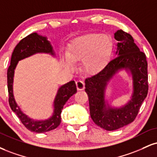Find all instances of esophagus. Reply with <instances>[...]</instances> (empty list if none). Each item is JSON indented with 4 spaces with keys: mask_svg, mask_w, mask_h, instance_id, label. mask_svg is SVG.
Returning a JSON list of instances; mask_svg holds the SVG:
<instances>
[{
    "mask_svg": "<svg viewBox=\"0 0 157 157\" xmlns=\"http://www.w3.org/2000/svg\"><path fill=\"white\" fill-rule=\"evenodd\" d=\"M76 86H77V90H83L85 88V83H84L83 81H82V80L76 81Z\"/></svg>",
    "mask_w": 157,
    "mask_h": 157,
    "instance_id": "34e87169",
    "label": "esophagus"
}]
</instances>
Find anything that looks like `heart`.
<instances>
[{"mask_svg": "<svg viewBox=\"0 0 157 157\" xmlns=\"http://www.w3.org/2000/svg\"><path fill=\"white\" fill-rule=\"evenodd\" d=\"M112 48V42L106 34L89 33L77 38L73 41L67 52L69 59L66 60L68 67H72L71 61L82 60V67L88 72L99 69Z\"/></svg>", "mask_w": 157, "mask_h": 157, "instance_id": "b5f03b06", "label": "heart"}]
</instances>
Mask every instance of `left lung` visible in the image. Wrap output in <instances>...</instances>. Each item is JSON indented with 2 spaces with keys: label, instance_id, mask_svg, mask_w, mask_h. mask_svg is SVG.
Wrapping results in <instances>:
<instances>
[{
  "label": "left lung",
  "instance_id": "8db88e82",
  "mask_svg": "<svg viewBox=\"0 0 157 157\" xmlns=\"http://www.w3.org/2000/svg\"><path fill=\"white\" fill-rule=\"evenodd\" d=\"M114 35L118 41L117 57L85 80L90 117L97 126L107 131L120 129L134 121L148 90V63L145 53L140 50L129 33L118 30ZM122 69L129 71L133 77V96L124 106L112 108L105 104V89L107 82Z\"/></svg>",
  "mask_w": 157,
  "mask_h": 157
}]
</instances>
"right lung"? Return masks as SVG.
I'll use <instances>...</instances> for the list:
<instances>
[{
    "label": "right lung",
    "mask_w": 157,
    "mask_h": 157,
    "mask_svg": "<svg viewBox=\"0 0 157 157\" xmlns=\"http://www.w3.org/2000/svg\"><path fill=\"white\" fill-rule=\"evenodd\" d=\"M50 53L55 56L50 41L47 37L33 33L22 39L15 47L11 58V63L7 71V86L9 92V103L11 109L21 121L22 124L28 130L37 133L46 132L55 129L60 125L61 121L60 113L68 99L77 92L75 81H70L67 84L60 86L58 90L57 95L54 100V111L52 116L44 121H34L26 116L15 101L13 94V80L14 69L19 60L33 56L36 53Z\"/></svg>",
    "instance_id": "obj_1"
}]
</instances>
